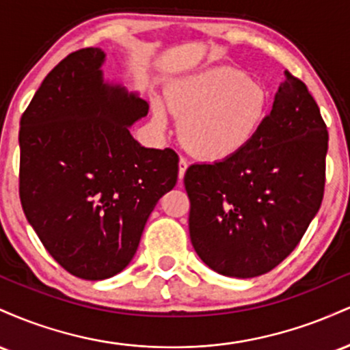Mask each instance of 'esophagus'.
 <instances>
[{
    "mask_svg": "<svg viewBox=\"0 0 350 350\" xmlns=\"http://www.w3.org/2000/svg\"><path fill=\"white\" fill-rule=\"evenodd\" d=\"M186 170H187V161L184 158L179 159V183L183 180L184 174H186Z\"/></svg>",
    "mask_w": 350,
    "mask_h": 350,
    "instance_id": "esophagus-1",
    "label": "esophagus"
}]
</instances>
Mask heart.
Returning a JSON list of instances; mask_svg holds the SVG:
<instances>
[{
    "mask_svg": "<svg viewBox=\"0 0 350 350\" xmlns=\"http://www.w3.org/2000/svg\"><path fill=\"white\" fill-rule=\"evenodd\" d=\"M167 105L183 118L184 146L206 161H224L247 150L268 116L267 90L232 67H212L178 80L167 92ZM152 113L159 126H166L159 100Z\"/></svg>",
    "mask_w": 350,
    "mask_h": 350,
    "instance_id": "obj_1",
    "label": "heart"
}]
</instances>
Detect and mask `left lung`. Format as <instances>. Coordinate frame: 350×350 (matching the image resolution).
I'll return each instance as SVG.
<instances>
[{
  "mask_svg": "<svg viewBox=\"0 0 350 350\" xmlns=\"http://www.w3.org/2000/svg\"><path fill=\"white\" fill-rule=\"evenodd\" d=\"M327 139L308 87L286 70L250 146L184 174L199 258L232 278L265 275L283 262L323 202Z\"/></svg>",
  "mask_w": 350,
  "mask_h": 350,
  "instance_id": "obj_1",
  "label": "left lung"
}]
</instances>
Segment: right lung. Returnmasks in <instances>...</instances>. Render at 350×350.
Instances as JSON below:
<instances>
[{
    "mask_svg": "<svg viewBox=\"0 0 350 350\" xmlns=\"http://www.w3.org/2000/svg\"><path fill=\"white\" fill-rule=\"evenodd\" d=\"M105 52L60 60L19 130V198L27 222L60 267L105 280L128 267L158 200L176 186L171 148H144L130 126L148 115L135 92L103 79Z\"/></svg>",
    "mask_w": 350,
    "mask_h": 350,
    "instance_id": "1",
    "label": "right lung"
}]
</instances>
